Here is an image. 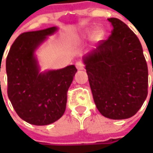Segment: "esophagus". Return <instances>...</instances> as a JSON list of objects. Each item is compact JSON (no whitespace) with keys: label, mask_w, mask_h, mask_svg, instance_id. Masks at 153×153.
Returning <instances> with one entry per match:
<instances>
[{"label":"esophagus","mask_w":153,"mask_h":153,"mask_svg":"<svg viewBox=\"0 0 153 153\" xmlns=\"http://www.w3.org/2000/svg\"><path fill=\"white\" fill-rule=\"evenodd\" d=\"M84 63L82 61H77L76 63V67L77 68V70H84Z\"/></svg>","instance_id":"esophagus-1"}]
</instances>
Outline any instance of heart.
Returning <instances> with one entry per match:
<instances>
[{
    "mask_svg": "<svg viewBox=\"0 0 153 153\" xmlns=\"http://www.w3.org/2000/svg\"><path fill=\"white\" fill-rule=\"evenodd\" d=\"M103 36V30L101 29H97L94 33V37L95 39L101 38V36Z\"/></svg>",
    "mask_w": 153,
    "mask_h": 153,
    "instance_id": "1",
    "label": "heart"
}]
</instances>
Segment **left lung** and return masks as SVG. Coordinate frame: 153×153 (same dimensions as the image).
I'll return each mask as SVG.
<instances>
[{"label": "left lung", "instance_id": "1", "mask_svg": "<svg viewBox=\"0 0 153 153\" xmlns=\"http://www.w3.org/2000/svg\"><path fill=\"white\" fill-rule=\"evenodd\" d=\"M108 21L112 33L83 60L99 111L111 119H126L147 97V64L136 35L118 19Z\"/></svg>", "mask_w": 153, "mask_h": 153}]
</instances>
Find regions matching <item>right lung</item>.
<instances>
[{"mask_svg":"<svg viewBox=\"0 0 153 153\" xmlns=\"http://www.w3.org/2000/svg\"><path fill=\"white\" fill-rule=\"evenodd\" d=\"M56 27L22 33L6 60L7 95L16 113L29 123L48 125L65 113L67 91L77 71L75 65L39 73L34 52Z\"/></svg>","mask_w":153,"mask_h":153,"instance_id":"right-lung-1","label":"right lung"}]
</instances>
